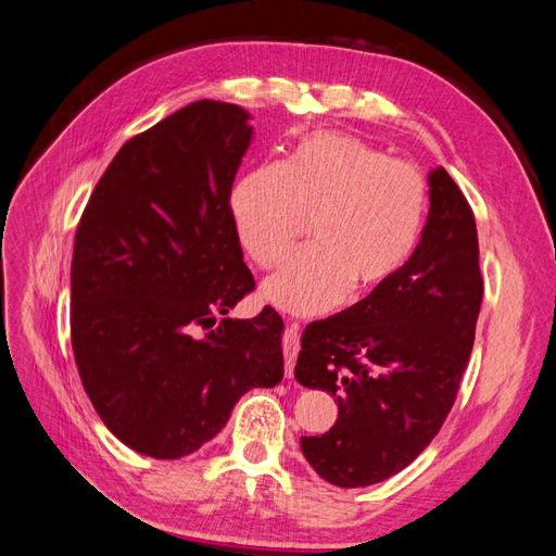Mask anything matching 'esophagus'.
<instances>
[{"label":"esophagus","mask_w":556,"mask_h":556,"mask_svg":"<svg viewBox=\"0 0 556 556\" xmlns=\"http://www.w3.org/2000/svg\"><path fill=\"white\" fill-rule=\"evenodd\" d=\"M282 352H285V378H292L296 355H299V325H290L285 329Z\"/></svg>","instance_id":"obj_1"}]
</instances>
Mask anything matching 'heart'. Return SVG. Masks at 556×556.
I'll return each instance as SVG.
<instances>
[{"mask_svg": "<svg viewBox=\"0 0 556 556\" xmlns=\"http://www.w3.org/2000/svg\"><path fill=\"white\" fill-rule=\"evenodd\" d=\"M427 185L413 164L345 134H313L280 166H260L231 192V217L248 255L274 266L306 220L313 245L264 280L274 306L315 315L390 282L419 239Z\"/></svg>", "mask_w": 556, "mask_h": 556, "instance_id": "1", "label": "heart"}]
</instances>
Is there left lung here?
Segmentation results:
<instances>
[{"mask_svg": "<svg viewBox=\"0 0 556 556\" xmlns=\"http://www.w3.org/2000/svg\"><path fill=\"white\" fill-rule=\"evenodd\" d=\"M482 304L476 217L443 166L429 172L422 239L401 271L301 336L294 378L339 417L301 452L336 486L396 476L441 431L473 350Z\"/></svg>", "mask_w": 556, "mask_h": 556, "instance_id": "left-lung-1", "label": "left lung"}]
</instances>
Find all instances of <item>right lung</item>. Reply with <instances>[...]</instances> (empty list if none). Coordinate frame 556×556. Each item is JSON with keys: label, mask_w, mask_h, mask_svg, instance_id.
<instances>
[{"label": "right lung", "mask_w": 556, "mask_h": 556, "mask_svg": "<svg viewBox=\"0 0 556 556\" xmlns=\"http://www.w3.org/2000/svg\"><path fill=\"white\" fill-rule=\"evenodd\" d=\"M250 113L199 99L129 139L83 211L72 260V345L109 431L180 459L252 387L282 380V317L227 315L255 288L229 197Z\"/></svg>", "instance_id": "1"}]
</instances>
